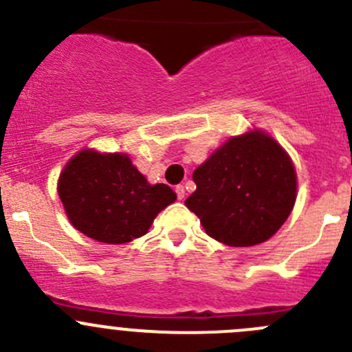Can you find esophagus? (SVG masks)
Masks as SVG:
<instances>
[{
  "label": "esophagus",
  "instance_id": "obj_1",
  "mask_svg": "<svg viewBox=\"0 0 352 352\" xmlns=\"http://www.w3.org/2000/svg\"><path fill=\"white\" fill-rule=\"evenodd\" d=\"M175 192H177V198L182 201L184 198H186V189H184V186H177L175 187Z\"/></svg>",
  "mask_w": 352,
  "mask_h": 352
}]
</instances>
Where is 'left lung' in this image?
Here are the masks:
<instances>
[{
  "label": "left lung",
  "mask_w": 352,
  "mask_h": 352,
  "mask_svg": "<svg viewBox=\"0 0 352 352\" xmlns=\"http://www.w3.org/2000/svg\"><path fill=\"white\" fill-rule=\"evenodd\" d=\"M186 206L208 236L228 246H254L276 234L297 199V173L287 151L262 130L231 137L192 173Z\"/></svg>",
  "instance_id": "8db88e82"
}]
</instances>
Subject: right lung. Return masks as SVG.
Instances as JSON below:
<instances>
[{
	"instance_id": "1",
	"label": "right lung",
	"mask_w": 352,
	"mask_h": 352,
	"mask_svg": "<svg viewBox=\"0 0 352 352\" xmlns=\"http://www.w3.org/2000/svg\"><path fill=\"white\" fill-rule=\"evenodd\" d=\"M57 191L69 222L107 245L149 231L157 213L177 199L166 184H149L124 153L83 149L65 163Z\"/></svg>"
}]
</instances>
